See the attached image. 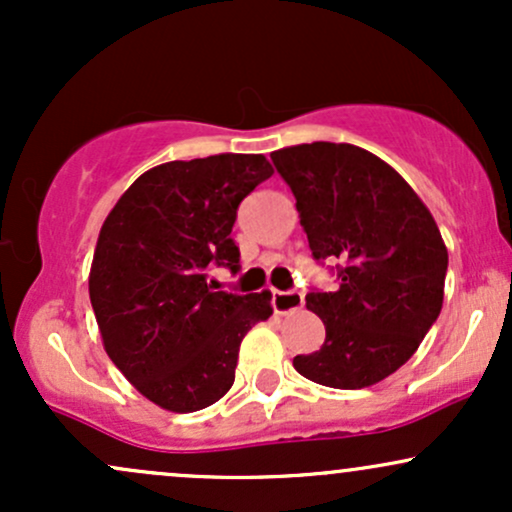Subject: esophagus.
<instances>
[{
    "label": "esophagus",
    "mask_w": 512,
    "mask_h": 512,
    "mask_svg": "<svg viewBox=\"0 0 512 512\" xmlns=\"http://www.w3.org/2000/svg\"><path fill=\"white\" fill-rule=\"evenodd\" d=\"M305 303L301 291H272V305L276 313L286 315V313H296L301 310Z\"/></svg>",
    "instance_id": "obj_1"
}]
</instances>
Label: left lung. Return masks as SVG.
<instances>
[{
  "label": "left lung",
  "mask_w": 512,
  "mask_h": 512,
  "mask_svg": "<svg viewBox=\"0 0 512 512\" xmlns=\"http://www.w3.org/2000/svg\"><path fill=\"white\" fill-rule=\"evenodd\" d=\"M272 163L315 260H339L337 289L305 296L325 344L293 368L337 390L380 383L414 356L443 308L448 250L436 221L395 168L354 144L289 146Z\"/></svg>",
  "instance_id": "8db88e82"
}]
</instances>
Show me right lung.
Segmentation results:
<instances>
[{
	"instance_id": "right-lung-1",
	"label": "right lung",
	"mask_w": 512,
	"mask_h": 512,
	"mask_svg": "<svg viewBox=\"0 0 512 512\" xmlns=\"http://www.w3.org/2000/svg\"><path fill=\"white\" fill-rule=\"evenodd\" d=\"M274 170L260 154L170 161L139 175L105 219L88 296L103 346L146 399L199 411L231 390L240 342L272 296L216 291L211 264L240 267L238 207Z\"/></svg>"
}]
</instances>
